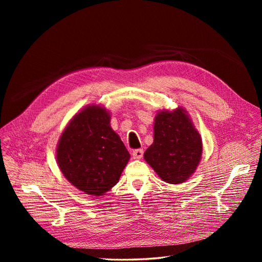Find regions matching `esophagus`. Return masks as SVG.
I'll return each mask as SVG.
<instances>
[{
    "label": "esophagus",
    "instance_id": "esophagus-1",
    "mask_svg": "<svg viewBox=\"0 0 262 262\" xmlns=\"http://www.w3.org/2000/svg\"><path fill=\"white\" fill-rule=\"evenodd\" d=\"M132 156L134 160H141V158L143 157V149H141V148L134 149L132 152Z\"/></svg>",
    "mask_w": 262,
    "mask_h": 262
}]
</instances>
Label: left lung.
I'll use <instances>...</instances> for the list:
<instances>
[{
	"label": "left lung",
	"instance_id": "1",
	"mask_svg": "<svg viewBox=\"0 0 262 262\" xmlns=\"http://www.w3.org/2000/svg\"><path fill=\"white\" fill-rule=\"evenodd\" d=\"M202 140L187 112L178 107L155 117L154 142L144 160L165 182L177 185L192 175L200 163Z\"/></svg>",
	"mask_w": 262,
	"mask_h": 262
}]
</instances>
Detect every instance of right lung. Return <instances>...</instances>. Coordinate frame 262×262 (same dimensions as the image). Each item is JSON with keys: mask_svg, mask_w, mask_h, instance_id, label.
Instances as JSON below:
<instances>
[{"mask_svg": "<svg viewBox=\"0 0 262 262\" xmlns=\"http://www.w3.org/2000/svg\"><path fill=\"white\" fill-rule=\"evenodd\" d=\"M130 154L97 105L76 114L60 137L57 161L64 177L86 194L102 195L121 176Z\"/></svg>", "mask_w": 262, "mask_h": 262, "instance_id": "right-lung-1", "label": "right lung"}]
</instances>
